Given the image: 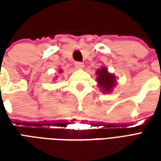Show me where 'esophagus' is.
<instances>
[{"mask_svg":"<svg viewBox=\"0 0 161 161\" xmlns=\"http://www.w3.org/2000/svg\"><path fill=\"white\" fill-rule=\"evenodd\" d=\"M75 66L77 67V69H82V68L84 66V63H82V62H76V63H75Z\"/></svg>","mask_w":161,"mask_h":161,"instance_id":"obj_1","label":"esophagus"}]
</instances>
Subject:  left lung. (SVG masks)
<instances>
[{
  "mask_svg": "<svg viewBox=\"0 0 161 161\" xmlns=\"http://www.w3.org/2000/svg\"><path fill=\"white\" fill-rule=\"evenodd\" d=\"M97 74L98 76L97 77V81L99 87L102 88L103 92H110L112 91V88L115 85V76L108 73V70L105 67L98 69Z\"/></svg>",
  "mask_w": 161,
  "mask_h": 161,
  "instance_id": "left-lung-1",
  "label": "left lung"
}]
</instances>
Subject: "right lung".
Masks as SVG:
<instances>
[{
	"instance_id": "obj_1",
	"label": "right lung",
	"mask_w": 161,
	"mask_h": 161,
	"mask_svg": "<svg viewBox=\"0 0 161 161\" xmlns=\"http://www.w3.org/2000/svg\"><path fill=\"white\" fill-rule=\"evenodd\" d=\"M60 72H61V71H60Z\"/></svg>"
}]
</instances>
